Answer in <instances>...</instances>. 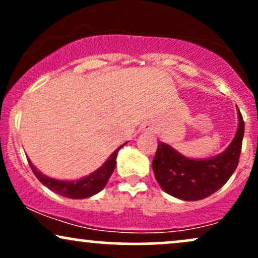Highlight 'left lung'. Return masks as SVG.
<instances>
[{"label": "left lung", "instance_id": "1", "mask_svg": "<svg viewBox=\"0 0 258 258\" xmlns=\"http://www.w3.org/2000/svg\"><path fill=\"white\" fill-rule=\"evenodd\" d=\"M238 110V130L233 141L218 155L191 159L177 152L170 144L159 142L153 171L158 183L177 199L197 201L205 199L222 188L234 173L241 153L244 120Z\"/></svg>", "mask_w": 258, "mask_h": 258}]
</instances>
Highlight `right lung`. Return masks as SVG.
Wrapping results in <instances>:
<instances>
[{
	"label": "right lung",
	"mask_w": 258,
	"mask_h": 258,
	"mask_svg": "<svg viewBox=\"0 0 258 258\" xmlns=\"http://www.w3.org/2000/svg\"><path fill=\"white\" fill-rule=\"evenodd\" d=\"M126 143H123L122 146H120L115 150L114 153L106 159V161L102 166L97 168L96 171L88 174V176L82 177L80 179H55L52 177L46 176L42 172L37 170V167H35V165L32 164L30 160H28L29 165H30L32 172L35 176L37 177V179L44 186L49 189V190L54 191L61 197L69 198V199H86V198H90L99 193L103 188H104L106 183H108L109 178H110L111 173L114 172V168L116 166V156L119 150L122 148Z\"/></svg>",
	"instance_id": "add662e5"
}]
</instances>
